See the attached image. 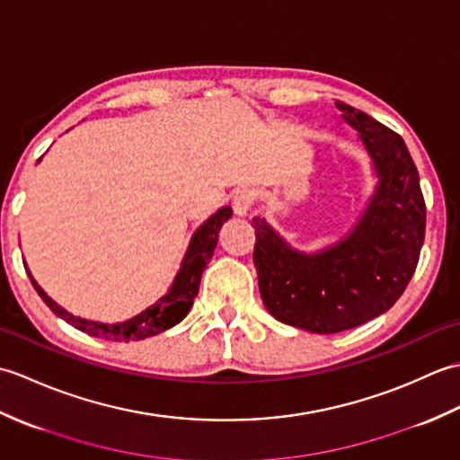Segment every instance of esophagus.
Listing matches in <instances>:
<instances>
[{
  "label": "esophagus",
  "instance_id": "1",
  "mask_svg": "<svg viewBox=\"0 0 460 460\" xmlns=\"http://www.w3.org/2000/svg\"><path fill=\"white\" fill-rule=\"evenodd\" d=\"M257 199V191L251 190V188H239L235 190V193H233V211H235L237 215H247L251 205L255 203Z\"/></svg>",
  "mask_w": 460,
  "mask_h": 460
}]
</instances>
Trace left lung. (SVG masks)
<instances>
[{"instance_id":"obj_1","label":"left lung","mask_w":460,"mask_h":460,"mask_svg":"<svg viewBox=\"0 0 460 460\" xmlns=\"http://www.w3.org/2000/svg\"><path fill=\"white\" fill-rule=\"evenodd\" d=\"M369 154L377 188L344 239L302 252L255 217L259 290L277 320L316 334H336L384 314L403 295L425 239V199L403 138L354 106L336 101Z\"/></svg>"}]
</instances>
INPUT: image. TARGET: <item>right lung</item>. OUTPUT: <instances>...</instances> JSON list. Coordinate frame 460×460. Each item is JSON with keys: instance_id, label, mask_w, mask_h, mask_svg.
<instances>
[{"instance_id": "1", "label": "right lung", "mask_w": 460, "mask_h": 460, "mask_svg": "<svg viewBox=\"0 0 460 460\" xmlns=\"http://www.w3.org/2000/svg\"><path fill=\"white\" fill-rule=\"evenodd\" d=\"M231 213L233 209L229 205L227 208H221L193 233L190 247L185 251L181 267L178 270V275H175L170 290L165 292L160 300H155L152 306H148L144 312H140V314H136L134 318L126 322L102 324V322L86 320V318L71 314V312H66L65 308L58 306L51 296H47V292L37 285V280L31 277L29 269L25 270L29 279H31V285L35 287L37 295L41 296L45 305L51 308L58 318H63L66 324L84 332V334L102 338V340H112V341L144 340L175 326L178 322H181L185 316H188L190 308L193 306V298L198 296L199 292V280H201L203 270L213 257L215 245H217L219 231L223 227V223L231 217Z\"/></svg>"}]
</instances>
